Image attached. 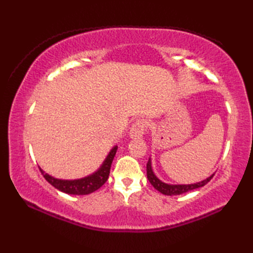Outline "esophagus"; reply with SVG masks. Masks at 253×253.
Here are the masks:
<instances>
[{"instance_id":"esophagus-1","label":"esophagus","mask_w":253,"mask_h":253,"mask_svg":"<svg viewBox=\"0 0 253 253\" xmlns=\"http://www.w3.org/2000/svg\"><path fill=\"white\" fill-rule=\"evenodd\" d=\"M147 122L143 120H138L136 123L132 124L130 128L129 135L131 138H140L144 135L147 130Z\"/></svg>"}]
</instances>
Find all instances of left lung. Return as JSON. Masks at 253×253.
<instances>
[{
	"mask_svg": "<svg viewBox=\"0 0 253 253\" xmlns=\"http://www.w3.org/2000/svg\"><path fill=\"white\" fill-rule=\"evenodd\" d=\"M212 176H210L209 178H207L206 180H202L201 182H197V184H191V185H168L165 182H162L159 178H157V176L153 174L152 169H151V162L150 160L148 161L147 163V177L149 181L151 182V185L157 189L158 191H160L161 193L166 196H177V195H181V193L188 192L193 189H197V188L203 187L204 185H207L208 182L212 179Z\"/></svg>",
	"mask_w": 253,
	"mask_h": 253,
	"instance_id": "8db88e82",
	"label": "left lung"
}]
</instances>
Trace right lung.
I'll return each mask as SVG.
<instances>
[{
	"mask_svg": "<svg viewBox=\"0 0 253 253\" xmlns=\"http://www.w3.org/2000/svg\"><path fill=\"white\" fill-rule=\"evenodd\" d=\"M116 151L117 147L113 148L110 154L107 155V158L105 159L104 163L102 164V166L99 169V170L95 171L93 175L85 177V178L83 179L61 180L43 173V170H40L45 180L47 182H50L53 187H55L57 190L69 193V195H89V193L98 190L100 187L103 186L107 178H109L111 165L113 162V159L115 157Z\"/></svg>",
	"mask_w": 253,
	"mask_h": 253,
	"instance_id": "1",
	"label": "right lung"
}]
</instances>
